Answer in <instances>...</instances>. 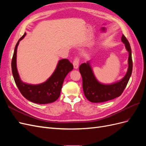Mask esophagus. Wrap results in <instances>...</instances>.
Listing matches in <instances>:
<instances>
[{
    "label": "esophagus",
    "instance_id": "obj_1",
    "mask_svg": "<svg viewBox=\"0 0 146 146\" xmlns=\"http://www.w3.org/2000/svg\"><path fill=\"white\" fill-rule=\"evenodd\" d=\"M78 65H79V58L76 57V58L74 59L73 61V66H74V68L75 69H77L78 68Z\"/></svg>",
    "mask_w": 146,
    "mask_h": 146
}]
</instances>
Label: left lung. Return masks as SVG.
<instances>
[{"label":"left lung","mask_w":146,"mask_h":146,"mask_svg":"<svg viewBox=\"0 0 146 146\" xmlns=\"http://www.w3.org/2000/svg\"><path fill=\"white\" fill-rule=\"evenodd\" d=\"M121 41L125 44L126 50L129 52V66L125 76L121 80L110 84L102 83L96 78L90 61L82 64L79 67L82 77L84 94L86 99L92 103L104 102L120 96L129 82L133 69L131 50L129 41L123 35L121 37Z\"/></svg>","instance_id":"8db88e82"}]
</instances>
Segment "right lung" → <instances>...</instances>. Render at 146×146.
<instances>
[{
    "instance_id": "add662e5",
    "label": "right lung",
    "mask_w": 146,
    "mask_h": 146,
    "mask_svg": "<svg viewBox=\"0 0 146 146\" xmlns=\"http://www.w3.org/2000/svg\"><path fill=\"white\" fill-rule=\"evenodd\" d=\"M25 35V33L17 41L11 61L12 74L16 85L21 93L29 101L38 104L54 102L60 97L64 78L73 69V65L68 59L60 60L58 61L54 72L46 82L37 85L23 82L17 71L16 57L17 46Z\"/></svg>"
}]
</instances>
